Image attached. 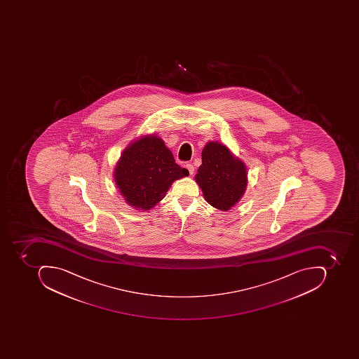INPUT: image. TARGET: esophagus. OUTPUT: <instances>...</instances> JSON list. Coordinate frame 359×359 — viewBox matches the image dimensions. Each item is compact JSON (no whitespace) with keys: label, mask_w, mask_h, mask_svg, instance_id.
I'll use <instances>...</instances> for the list:
<instances>
[{"label":"esophagus","mask_w":359,"mask_h":359,"mask_svg":"<svg viewBox=\"0 0 359 359\" xmlns=\"http://www.w3.org/2000/svg\"><path fill=\"white\" fill-rule=\"evenodd\" d=\"M185 168L188 169L189 172H190L191 176L194 174V166L192 164H187L185 165Z\"/></svg>","instance_id":"1"}]
</instances>
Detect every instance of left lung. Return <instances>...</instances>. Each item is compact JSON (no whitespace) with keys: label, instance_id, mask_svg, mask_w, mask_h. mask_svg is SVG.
Wrapping results in <instances>:
<instances>
[{"label":"left lung","instance_id":"obj_1","mask_svg":"<svg viewBox=\"0 0 359 359\" xmlns=\"http://www.w3.org/2000/svg\"><path fill=\"white\" fill-rule=\"evenodd\" d=\"M207 203L222 211L232 208L246 191L247 169L227 147L209 141L195 176Z\"/></svg>","mask_w":359,"mask_h":359}]
</instances>
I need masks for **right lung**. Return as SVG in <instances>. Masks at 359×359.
Masks as SVG:
<instances>
[{
	"mask_svg": "<svg viewBox=\"0 0 359 359\" xmlns=\"http://www.w3.org/2000/svg\"><path fill=\"white\" fill-rule=\"evenodd\" d=\"M189 176L164 141L154 135L143 136L123 151L114 169V180L129 206L150 210L164 198L175 180Z\"/></svg>",
	"mask_w": 359,
	"mask_h": 359,
	"instance_id": "add662e5",
	"label": "right lung"
}]
</instances>
